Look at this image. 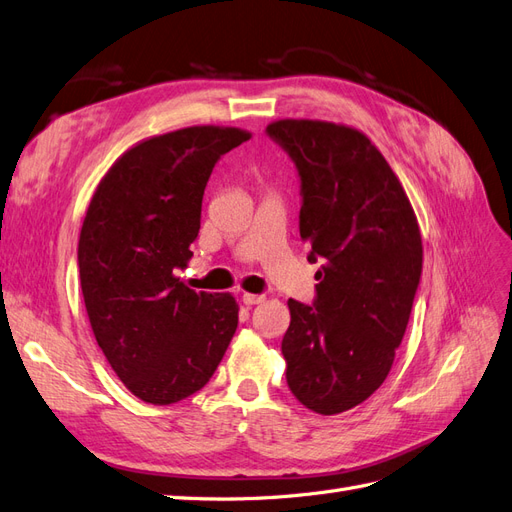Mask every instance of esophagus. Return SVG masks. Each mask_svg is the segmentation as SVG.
<instances>
[{"mask_svg":"<svg viewBox=\"0 0 512 512\" xmlns=\"http://www.w3.org/2000/svg\"><path fill=\"white\" fill-rule=\"evenodd\" d=\"M264 300H266V296H261V294H242V302H244L246 306L261 304Z\"/></svg>","mask_w":512,"mask_h":512,"instance_id":"esophagus-1","label":"esophagus"}]
</instances>
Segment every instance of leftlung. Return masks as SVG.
Listing matches in <instances>:
<instances>
[{"instance_id": "left-lung-1", "label": "left lung", "mask_w": 512, "mask_h": 512, "mask_svg": "<svg viewBox=\"0 0 512 512\" xmlns=\"http://www.w3.org/2000/svg\"><path fill=\"white\" fill-rule=\"evenodd\" d=\"M266 133L300 175V238L315 274L313 304L289 298L281 343L287 386L332 416L384 384L403 341L422 272L416 214L397 175L360 130L279 120Z\"/></svg>"}]
</instances>
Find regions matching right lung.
<instances>
[{
	"label": "right lung",
	"instance_id": "right-lung-1",
	"mask_svg": "<svg viewBox=\"0 0 512 512\" xmlns=\"http://www.w3.org/2000/svg\"><path fill=\"white\" fill-rule=\"evenodd\" d=\"M251 133L191 126L145 139L100 180L79 236V279L102 354L145 403L210 382L238 328V304L175 279L193 257L214 165Z\"/></svg>",
	"mask_w": 512,
	"mask_h": 512
}]
</instances>
